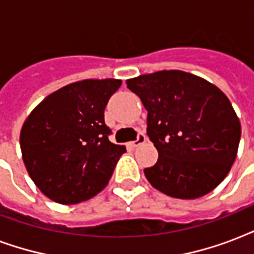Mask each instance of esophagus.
<instances>
[{
    "label": "esophagus",
    "instance_id": "obj_1",
    "mask_svg": "<svg viewBox=\"0 0 254 254\" xmlns=\"http://www.w3.org/2000/svg\"><path fill=\"white\" fill-rule=\"evenodd\" d=\"M145 140H147V137H145L144 133H143V132H139V133H137L136 140L131 141V143H129V145H131V147H133V148H135V147H139V145H140V144H143V143H144Z\"/></svg>",
    "mask_w": 254,
    "mask_h": 254
}]
</instances>
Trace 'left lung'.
<instances>
[{
    "label": "left lung",
    "instance_id": "obj_1",
    "mask_svg": "<svg viewBox=\"0 0 254 254\" xmlns=\"http://www.w3.org/2000/svg\"><path fill=\"white\" fill-rule=\"evenodd\" d=\"M143 102L147 135L159 152L144 170L151 186L176 198H197L215 190L235 162L241 126L221 90L180 70L128 79Z\"/></svg>",
    "mask_w": 254,
    "mask_h": 254
}]
</instances>
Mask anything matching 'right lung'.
I'll return each instance as SVG.
<instances>
[{"mask_svg": "<svg viewBox=\"0 0 254 254\" xmlns=\"http://www.w3.org/2000/svg\"><path fill=\"white\" fill-rule=\"evenodd\" d=\"M119 79H86L53 92L21 129L19 144L31 180L60 204H76L99 193L125 145L111 143L105 109Z\"/></svg>", "mask_w": 254, "mask_h": 254, "instance_id": "obj_1", "label": "right lung"}]
</instances>
